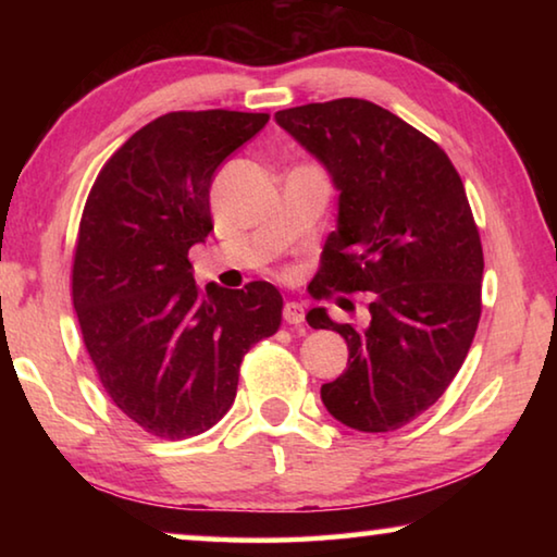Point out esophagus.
Returning a JSON list of instances; mask_svg holds the SVG:
<instances>
[{
	"instance_id": "34e87169",
	"label": "esophagus",
	"mask_w": 557,
	"mask_h": 557,
	"mask_svg": "<svg viewBox=\"0 0 557 557\" xmlns=\"http://www.w3.org/2000/svg\"><path fill=\"white\" fill-rule=\"evenodd\" d=\"M282 317H285V322L292 326H299L305 322V307L299 305V301H287L285 309H282Z\"/></svg>"
}]
</instances>
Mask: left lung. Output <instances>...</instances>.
I'll return each instance as SVG.
<instances>
[{
	"instance_id": "8db88e82",
	"label": "left lung",
	"mask_w": 557,
	"mask_h": 557,
	"mask_svg": "<svg viewBox=\"0 0 557 557\" xmlns=\"http://www.w3.org/2000/svg\"><path fill=\"white\" fill-rule=\"evenodd\" d=\"M275 120L338 188L314 299L369 292L366 329L332 322L324 307L307 314L348 344L322 400L346 428L398 430L447 391L482 317L484 252L465 184L445 149L375 102H309Z\"/></svg>"
}]
</instances>
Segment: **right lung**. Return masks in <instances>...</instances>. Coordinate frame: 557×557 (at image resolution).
Here are the masks:
<instances>
[{"label":"right lung","mask_w":557,"mask_h":557,"mask_svg":"<svg viewBox=\"0 0 557 557\" xmlns=\"http://www.w3.org/2000/svg\"><path fill=\"white\" fill-rule=\"evenodd\" d=\"M268 112H166L137 129L92 184L73 256V307L110 400L145 432L186 440L231 410L243 356L282 322L270 282L245 289L191 275L213 231L215 169Z\"/></svg>","instance_id":"right-lung-1"}]
</instances>
